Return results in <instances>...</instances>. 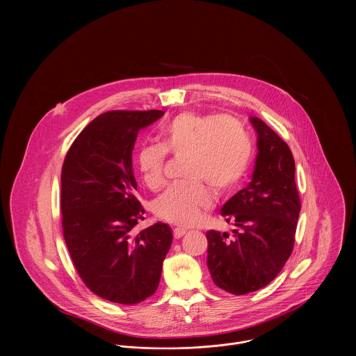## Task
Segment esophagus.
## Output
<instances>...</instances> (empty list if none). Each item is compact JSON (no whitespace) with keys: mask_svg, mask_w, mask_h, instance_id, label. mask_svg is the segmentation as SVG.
Listing matches in <instances>:
<instances>
[{"mask_svg":"<svg viewBox=\"0 0 356 356\" xmlns=\"http://www.w3.org/2000/svg\"><path fill=\"white\" fill-rule=\"evenodd\" d=\"M185 233H186V229H184V227H175V229L172 230L174 238H181Z\"/></svg>","mask_w":356,"mask_h":356,"instance_id":"obj_1","label":"esophagus"}]
</instances>
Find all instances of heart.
I'll use <instances>...</instances> for the list:
<instances>
[{
  "mask_svg": "<svg viewBox=\"0 0 356 356\" xmlns=\"http://www.w3.org/2000/svg\"><path fill=\"white\" fill-rule=\"evenodd\" d=\"M161 144H144L136 156L144 184L156 189L164 182L167 154L186 156L185 178L168 186L154 202L156 216L178 226L195 225L213 203L212 191H236L248 174L252 141L234 116L185 111L160 131Z\"/></svg>",
  "mask_w": 356,
  "mask_h": 356,
  "instance_id": "b5f03b06",
  "label": "heart"
}]
</instances>
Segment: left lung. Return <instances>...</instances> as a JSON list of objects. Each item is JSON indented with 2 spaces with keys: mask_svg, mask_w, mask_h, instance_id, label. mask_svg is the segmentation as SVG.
I'll list each match as a JSON object with an SVG mask.
<instances>
[{
  "mask_svg": "<svg viewBox=\"0 0 356 356\" xmlns=\"http://www.w3.org/2000/svg\"><path fill=\"white\" fill-rule=\"evenodd\" d=\"M257 133L252 181L220 209L233 236L207 232V266L213 282L233 295L270 284L293 251L300 197L295 160L288 144L261 119L251 116Z\"/></svg>",
  "mask_w": 356,
  "mask_h": 356,
  "instance_id": "1",
  "label": "left lung"
}]
</instances>
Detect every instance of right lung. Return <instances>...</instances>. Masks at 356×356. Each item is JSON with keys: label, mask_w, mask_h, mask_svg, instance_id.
Returning <instances> with one entry per match:
<instances>
[{"label": "right lung", "mask_w": 356, "mask_h": 356, "mask_svg": "<svg viewBox=\"0 0 356 356\" xmlns=\"http://www.w3.org/2000/svg\"><path fill=\"white\" fill-rule=\"evenodd\" d=\"M163 111H109L75 138L61 168V226L85 285L112 303L137 305L159 286L172 243L168 225L134 227L145 209L136 197L131 152L138 131Z\"/></svg>", "instance_id": "1"}]
</instances>
